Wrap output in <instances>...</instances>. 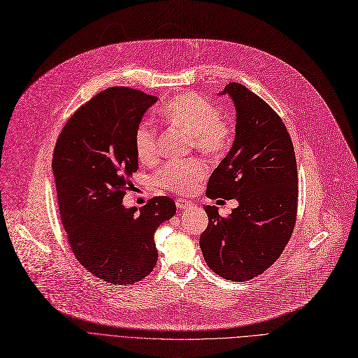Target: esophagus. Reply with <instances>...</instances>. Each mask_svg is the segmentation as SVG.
Segmentation results:
<instances>
[{
    "label": "esophagus",
    "mask_w": 358,
    "mask_h": 358,
    "mask_svg": "<svg viewBox=\"0 0 358 358\" xmlns=\"http://www.w3.org/2000/svg\"><path fill=\"white\" fill-rule=\"evenodd\" d=\"M176 206H177V209L184 210V209H189L190 206H193V201L185 200V199H177L176 200Z\"/></svg>",
    "instance_id": "obj_1"
}]
</instances>
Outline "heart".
<instances>
[{
    "label": "heart",
    "mask_w": 358,
    "mask_h": 358,
    "mask_svg": "<svg viewBox=\"0 0 358 358\" xmlns=\"http://www.w3.org/2000/svg\"><path fill=\"white\" fill-rule=\"evenodd\" d=\"M161 117L190 135L193 145L201 152L219 157L229 149L234 139L232 122L208 99L196 92H185L169 100L161 110ZM135 152L142 162H152L159 155L158 129L150 120L138 124L134 136ZM208 173V166L197 158L174 159L158 174V182L165 190L184 194L196 187Z\"/></svg>",
    "instance_id": "obj_1"
}]
</instances>
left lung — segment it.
<instances>
[{
    "instance_id": "8db88e82",
    "label": "left lung",
    "mask_w": 358,
    "mask_h": 358,
    "mask_svg": "<svg viewBox=\"0 0 358 358\" xmlns=\"http://www.w3.org/2000/svg\"><path fill=\"white\" fill-rule=\"evenodd\" d=\"M236 108V136L209 178L210 199H236L222 217L206 206L209 224L200 248L217 275L245 281L264 273L283 252L297 216V165L289 131L277 113L245 85L229 83Z\"/></svg>"
}]
</instances>
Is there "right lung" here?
I'll use <instances>...</instances> for the list:
<instances>
[{
    "mask_svg": "<svg viewBox=\"0 0 358 358\" xmlns=\"http://www.w3.org/2000/svg\"><path fill=\"white\" fill-rule=\"evenodd\" d=\"M157 97L127 87L107 88L81 106L56 141L52 169L66 239L80 264L111 285H134L154 270V234L176 215L158 196L136 215L123 197L138 169L134 136Z\"/></svg>",
    "mask_w": 358,
    "mask_h": 358,
    "instance_id": "add662e5",
    "label": "right lung"
}]
</instances>
